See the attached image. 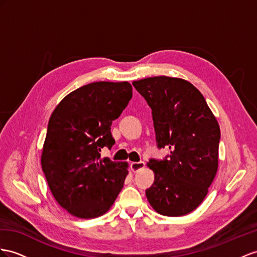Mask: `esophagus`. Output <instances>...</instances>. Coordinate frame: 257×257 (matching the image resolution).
Segmentation results:
<instances>
[{"mask_svg": "<svg viewBox=\"0 0 257 257\" xmlns=\"http://www.w3.org/2000/svg\"><path fill=\"white\" fill-rule=\"evenodd\" d=\"M144 165H146V164H144V162H134V163L130 164V167H131V170L136 173L139 169L143 168Z\"/></svg>", "mask_w": 257, "mask_h": 257, "instance_id": "esophagus-1", "label": "esophagus"}]
</instances>
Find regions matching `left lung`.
<instances>
[{
	"label": "left lung",
	"mask_w": 257,
	"mask_h": 257,
	"mask_svg": "<svg viewBox=\"0 0 257 257\" xmlns=\"http://www.w3.org/2000/svg\"><path fill=\"white\" fill-rule=\"evenodd\" d=\"M133 84L152 109L157 148L170 149L163 160L149 161L155 177L148 201L164 216L191 213L218 168L219 124L201 92L183 79L160 76Z\"/></svg>",
	"instance_id": "obj_1"
}]
</instances>
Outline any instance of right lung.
Listing matches in <instances>:
<instances>
[{
  "label": "right lung",
  "instance_id": "obj_1",
  "mask_svg": "<svg viewBox=\"0 0 257 257\" xmlns=\"http://www.w3.org/2000/svg\"><path fill=\"white\" fill-rule=\"evenodd\" d=\"M133 97L127 81H100L72 91L52 113L41 165L52 194L79 218H94L113 205L128 175L127 164L101 159L115 140L111 121Z\"/></svg>",
  "mask_w": 257,
  "mask_h": 257
}]
</instances>
